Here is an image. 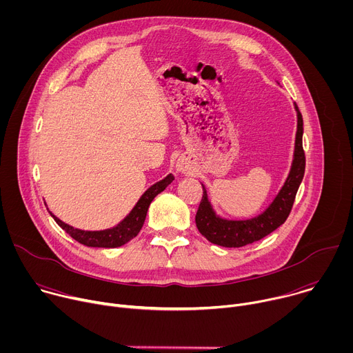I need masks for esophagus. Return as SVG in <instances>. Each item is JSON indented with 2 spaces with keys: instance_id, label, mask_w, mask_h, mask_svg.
Instances as JSON below:
<instances>
[{
  "instance_id": "1",
  "label": "esophagus",
  "mask_w": 353,
  "mask_h": 353,
  "mask_svg": "<svg viewBox=\"0 0 353 353\" xmlns=\"http://www.w3.org/2000/svg\"><path fill=\"white\" fill-rule=\"evenodd\" d=\"M177 170H179V172H183V173H185V172H187V168H185V165H184V163H181V162H177Z\"/></svg>"
}]
</instances>
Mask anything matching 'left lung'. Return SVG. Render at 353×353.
<instances>
[{"instance_id":"left-lung-1","label":"left lung","mask_w":353,"mask_h":353,"mask_svg":"<svg viewBox=\"0 0 353 353\" xmlns=\"http://www.w3.org/2000/svg\"><path fill=\"white\" fill-rule=\"evenodd\" d=\"M294 108L297 112V132L292 168L283 187L272 201V204L261 215L245 221H228L216 216L208 201L207 190L203 185L204 192L195 215V223L199 233L205 236L211 243L222 247H243L261 240L288 219L306 168V157L303 142H301L303 119H301L296 103Z\"/></svg>"}]
</instances>
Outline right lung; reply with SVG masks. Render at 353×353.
Returning <instances> with one entry per match:
<instances>
[{"label": "right lung", "mask_w": 353, "mask_h": 353, "mask_svg": "<svg viewBox=\"0 0 353 353\" xmlns=\"http://www.w3.org/2000/svg\"><path fill=\"white\" fill-rule=\"evenodd\" d=\"M173 180H174L173 174H169L163 180L154 184L152 187H149L142 194V196L139 198V201L135 204L132 211L117 226H114L112 229L96 230V232L81 230V229H75V228L64 223L57 216H54L52 212H50V215L54 218V221L59 223V226L61 229H64L72 239H75L78 243H81L83 245L103 247V248L120 247V245L128 243L131 239H134L139 233V230L145 222L146 212H148L150 203H152L154 198L159 192H162Z\"/></svg>", "instance_id": "right-lung-1"}]
</instances>
